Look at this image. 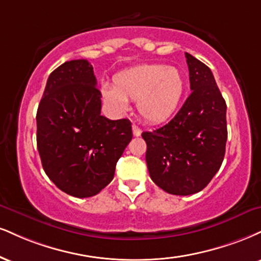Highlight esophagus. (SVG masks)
<instances>
[{
  "mask_svg": "<svg viewBox=\"0 0 261 261\" xmlns=\"http://www.w3.org/2000/svg\"><path fill=\"white\" fill-rule=\"evenodd\" d=\"M133 133H134V136H140L141 133H142V130L137 126V125H133Z\"/></svg>",
  "mask_w": 261,
  "mask_h": 261,
  "instance_id": "1",
  "label": "esophagus"
}]
</instances>
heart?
Masks as SVG:
<instances>
[{
	"mask_svg": "<svg viewBox=\"0 0 261 261\" xmlns=\"http://www.w3.org/2000/svg\"><path fill=\"white\" fill-rule=\"evenodd\" d=\"M186 81L176 67L141 64L121 71L114 85L102 86L103 98L118 111H126L128 100H137V111L153 124L170 119L180 106Z\"/></svg>",
	"mask_w": 261,
	"mask_h": 261,
	"instance_id": "b5f03b06",
	"label": "heart"
}]
</instances>
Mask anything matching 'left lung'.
Listing matches in <instances>:
<instances>
[{"label": "left lung", "mask_w": 261, "mask_h": 261, "mask_svg": "<svg viewBox=\"0 0 261 261\" xmlns=\"http://www.w3.org/2000/svg\"><path fill=\"white\" fill-rule=\"evenodd\" d=\"M191 95L164 126L142 133L149 176L165 192L202 191L218 172L227 141L226 102L212 70L190 53Z\"/></svg>", "instance_id": "8db88e82"}]
</instances>
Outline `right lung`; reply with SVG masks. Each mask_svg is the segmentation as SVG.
Returning <instances> with one entry per match:
<instances>
[{"label": "right lung", "instance_id": "1", "mask_svg": "<svg viewBox=\"0 0 261 261\" xmlns=\"http://www.w3.org/2000/svg\"><path fill=\"white\" fill-rule=\"evenodd\" d=\"M86 59L63 63L47 80L36 114L37 149L46 175L63 192L96 196L114 177L133 139L128 119L100 115V95Z\"/></svg>", "mask_w": 261, "mask_h": 261}]
</instances>
